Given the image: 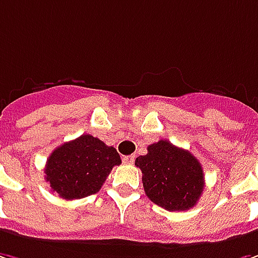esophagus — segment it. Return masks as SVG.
<instances>
[{
	"instance_id": "1",
	"label": "esophagus",
	"mask_w": 258,
	"mask_h": 258,
	"mask_svg": "<svg viewBox=\"0 0 258 258\" xmlns=\"http://www.w3.org/2000/svg\"><path fill=\"white\" fill-rule=\"evenodd\" d=\"M134 160H136V157L134 156L122 157V163H124V164H133V163H134Z\"/></svg>"
}]
</instances>
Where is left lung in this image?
<instances>
[{
    "label": "left lung",
    "mask_w": 258,
    "mask_h": 258,
    "mask_svg": "<svg viewBox=\"0 0 258 258\" xmlns=\"http://www.w3.org/2000/svg\"><path fill=\"white\" fill-rule=\"evenodd\" d=\"M143 173L147 197L168 211H185L197 204L204 188V173L191 153L160 140L136 158Z\"/></svg>",
    "instance_id": "obj_1"
}]
</instances>
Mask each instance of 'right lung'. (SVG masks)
<instances>
[{"label":"right lung","mask_w":258,"mask_h":258,"mask_svg":"<svg viewBox=\"0 0 258 258\" xmlns=\"http://www.w3.org/2000/svg\"><path fill=\"white\" fill-rule=\"evenodd\" d=\"M121 158L114 147L100 138L83 134L57 147L47 160L45 180L64 200H77L100 191Z\"/></svg>","instance_id":"right-lung-1"}]
</instances>
